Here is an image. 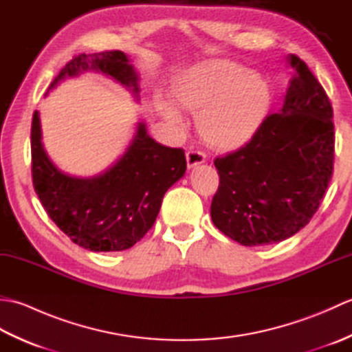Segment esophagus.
Here are the masks:
<instances>
[{
	"label": "esophagus",
	"mask_w": 352,
	"mask_h": 352,
	"mask_svg": "<svg viewBox=\"0 0 352 352\" xmlns=\"http://www.w3.org/2000/svg\"><path fill=\"white\" fill-rule=\"evenodd\" d=\"M186 160H188V166L193 168L197 166V164L206 162V153L199 151V149L195 148H190L188 153H186Z\"/></svg>",
	"instance_id": "esophagus-1"
}]
</instances>
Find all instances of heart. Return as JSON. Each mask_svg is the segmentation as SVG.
Segmentation results:
<instances>
[{"mask_svg": "<svg viewBox=\"0 0 352 352\" xmlns=\"http://www.w3.org/2000/svg\"><path fill=\"white\" fill-rule=\"evenodd\" d=\"M172 95L182 107L200 111L201 136L221 149L246 144L260 129L271 102V89L260 74L228 60L207 62L183 74ZM157 109L170 122L183 124L170 102L159 100Z\"/></svg>", "mask_w": 352, "mask_h": 352, "instance_id": "obj_1", "label": "heart"}]
</instances>
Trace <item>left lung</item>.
<instances>
[{"mask_svg":"<svg viewBox=\"0 0 352 352\" xmlns=\"http://www.w3.org/2000/svg\"><path fill=\"white\" fill-rule=\"evenodd\" d=\"M283 106L248 144L216 157L210 213L223 234L245 246L281 242L304 228L322 203L334 162L333 107L300 57Z\"/></svg>","mask_w":352,"mask_h":352,"instance_id":"left-lung-1","label":"left lung"}]
</instances>
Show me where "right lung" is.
I'll list each match as a JSON object with an SVG mask.
<instances>
[{"label": "right lung", "instance_id": "1", "mask_svg": "<svg viewBox=\"0 0 352 352\" xmlns=\"http://www.w3.org/2000/svg\"><path fill=\"white\" fill-rule=\"evenodd\" d=\"M94 69L139 94L138 76L122 51L78 54L52 81ZM39 113L32 122V177L34 190L52 222L74 243L91 251H124L154 226L164 193L186 172L183 148H169L148 136L145 124L125 154L104 174L74 178L62 174L42 145Z\"/></svg>", "mask_w": 352, "mask_h": 352}]
</instances>
